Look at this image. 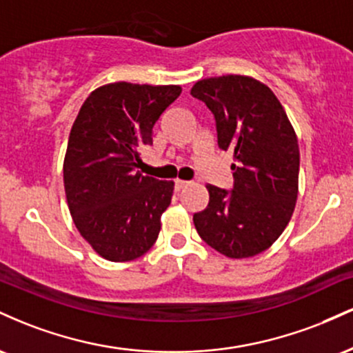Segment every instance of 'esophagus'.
Wrapping results in <instances>:
<instances>
[{"mask_svg":"<svg viewBox=\"0 0 353 353\" xmlns=\"http://www.w3.org/2000/svg\"><path fill=\"white\" fill-rule=\"evenodd\" d=\"M189 182L188 181H181V179H176V182H174V189L177 190V192H179L181 189H184L185 185H188Z\"/></svg>","mask_w":353,"mask_h":353,"instance_id":"esophagus-1","label":"esophagus"}]
</instances>
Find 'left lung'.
<instances>
[{
  "mask_svg": "<svg viewBox=\"0 0 353 353\" xmlns=\"http://www.w3.org/2000/svg\"><path fill=\"white\" fill-rule=\"evenodd\" d=\"M190 94L212 112L217 145L236 159L232 189L208 185V208L192 217L197 234L230 259L264 252L297 201L301 154L289 117L265 84L247 76L197 81Z\"/></svg>",
  "mask_w": 353,
  "mask_h": 353,
  "instance_id": "left-lung-1",
  "label": "left lung"
}]
</instances>
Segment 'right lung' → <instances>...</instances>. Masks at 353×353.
<instances>
[{"label": "right lung", "instance_id": "obj_1", "mask_svg": "<svg viewBox=\"0 0 353 353\" xmlns=\"http://www.w3.org/2000/svg\"><path fill=\"white\" fill-rule=\"evenodd\" d=\"M179 86L112 83L89 94L72 124L64 190L79 234L101 257L134 261L154 245L174 182L137 171L152 128Z\"/></svg>", "mask_w": 353, "mask_h": 353}]
</instances>
